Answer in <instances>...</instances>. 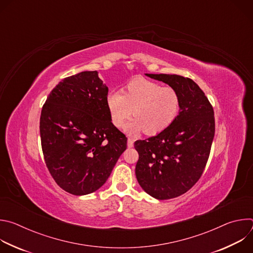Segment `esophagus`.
<instances>
[{"instance_id":"obj_1","label":"esophagus","mask_w":253,"mask_h":253,"mask_svg":"<svg viewBox=\"0 0 253 253\" xmlns=\"http://www.w3.org/2000/svg\"><path fill=\"white\" fill-rule=\"evenodd\" d=\"M133 143H134L133 139H132V138H128V140H127V146H128L129 148L133 147Z\"/></svg>"}]
</instances>
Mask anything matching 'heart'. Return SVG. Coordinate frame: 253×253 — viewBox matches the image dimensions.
<instances>
[{
	"label": "heart",
	"instance_id": "heart-1",
	"mask_svg": "<svg viewBox=\"0 0 253 253\" xmlns=\"http://www.w3.org/2000/svg\"><path fill=\"white\" fill-rule=\"evenodd\" d=\"M105 102L116 128L124 126L133 110L135 118L125 128L130 134L142 130L148 135L158 134L172 124L180 109V97L174 88L144 79L129 82L123 93L110 91Z\"/></svg>",
	"mask_w": 253,
	"mask_h": 253
}]
</instances>
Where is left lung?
<instances>
[{"mask_svg": "<svg viewBox=\"0 0 253 253\" xmlns=\"http://www.w3.org/2000/svg\"><path fill=\"white\" fill-rule=\"evenodd\" d=\"M174 88L180 97L177 117L165 130L137 140L135 174L142 189L165 200L187 192L201 177L215 133L213 108L191 79L179 75L146 74Z\"/></svg>", "mask_w": 253, "mask_h": 253, "instance_id": "obj_1", "label": "left lung"}]
</instances>
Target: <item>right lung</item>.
Masks as SVG:
<instances>
[{"instance_id":"right-lung-1","label":"right lung","mask_w":253,"mask_h":253,"mask_svg":"<svg viewBox=\"0 0 253 253\" xmlns=\"http://www.w3.org/2000/svg\"><path fill=\"white\" fill-rule=\"evenodd\" d=\"M108 87L97 71L63 79L41 112L45 163L56 183L73 195L98 190L127 148V138L111 122Z\"/></svg>"}]
</instances>
